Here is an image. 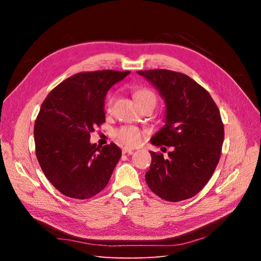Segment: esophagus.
I'll return each instance as SVG.
<instances>
[{"label":"esophagus","instance_id":"obj_1","mask_svg":"<svg viewBox=\"0 0 261 261\" xmlns=\"http://www.w3.org/2000/svg\"><path fill=\"white\" fill-rule=\"evenodd\" d=\"M133 151H134L133 148H129V147H124V148H122V152H123L124 154H125V153L130 154V153H133Z\"/></svg>","mask_w":261,"mask_h":261}]
</instances>
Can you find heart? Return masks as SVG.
<instances>
[{
  "instance_id": "obj_1",
  "label": "heart",
  "mask_w": 261,
  "mask_h": 261,
  "mask_svg": "<svg viewBox=\"0 0 261 261\" xmlns=\"http://www.w3.org/2000/svg\"><path fill=\"white\" fill-rule=\"evenodd\" d=\"M134 97H135V100L137 101V103L139 106L144 105L149 101H153V102L156 101L154 92L152 90L146 89V88L136 90L134 92ZM115 98H116L115 93L108 94V97L106 99V103H105L106 111L108 113L112 112ZM145 135L146 134L143 129H140L136 127V126H133V125H123L114 130V138L118 141V143L125 146H129V147L139 145L141 143V140L144 139Z\"/></svg>"
}]
</instances>
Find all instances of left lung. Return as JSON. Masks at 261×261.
Segmentation results:
<instances>
[{
    "label": "left lung",
    "mask_w": 261,
    "mask_h": 261,
    "mask_svg": "<svg viewBox=\"0 0 261 261\" xmlns=\"http://www.w3.org/2000/svg\"><path fill=\"white\" fill-rule=\"evenodd\" d=\"M137 73L156 87L167 103V124L151 144L172 147L168 158L150 151L148 187L167 201L192 198L206 186L220 160L224 126L219 109L210 93L183 73L169 69Z\"/></svg>",
    "instance_id": "obj_1"
}]
</instances>
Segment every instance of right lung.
<instances>
[{"label": "right lung", "mask_w": 261, "mask_h": 261, "mask_svg": "<svg viewBox=\"0 0 261 261\" xmlns=\"http://www.w3.org/2000/svg\"><path fill=\"white\" fill-rule=\"evenodd\" d=\"M129 74L82 72L53 88L36 118V155L50 183L69 198L89 199L103 189L122 155L114 143L97 147L90 133L106 122L105 98Z\"/></svg>", "instance_id": "1"}]
</instances>
